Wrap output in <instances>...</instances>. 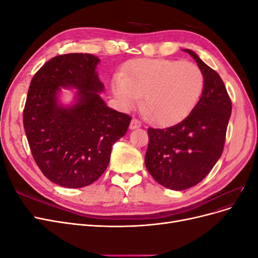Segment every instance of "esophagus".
Masks as SVG:
<instances>
[{
    "mask_svg": "<svg viewBox=\"0 0 258 258\" xmlns=\"http://www.w3.org/2000/svg\"><path fill=\"white\" fill-rule=\"evenodd\" d=\"M139 127H141V121H139L136 118L132 119L130 122V129H137Z\"/></svg>",
    "mask_w": 258,
    "mask_h": 258,
    "instance_id": "1",
    "label": "esophagus"
}]
</instances>
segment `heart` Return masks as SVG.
Wrapping results in <instances>:
<instances>
[{"label":"heart","instance_id":"b5f03b06","mask_svg":"<svg viewBox=\"0 0 258 258\" xmlns=\"http://www.w3.org/2000/svg\"><path fill=\"white\" fill-rule=\"evenodd\" d=\"M204 74L189 61L138 59L115 76L113 92L126 108L143 96L142 108L159 124H172L188 115L204 89Z\"/></svg>","mask_w":258,"mask_h":258}]
</instances>
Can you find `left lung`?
I'll use <instances>...</instances> for the list:
<instances>
[{"mask_svg":"<svg viewBox=\"0 0 258 258\" xmlns=\"http://www.w3.org/2000/svg\"><path fill=\"white\" fill-rule=\"evenodd\" d=\"M204 74V90L190 114L172 127L148 128L145 166L160 185L184 190L204 179L224 150L231 100L221 76L189 49Z\"/></svg>","mask_w":258,"mask_h":258,"instance_id":"obj_1","label":"left lung"}]
</instances>
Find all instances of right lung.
I'll list each match as a JSON object with an SVG mask.
<instances>
[{
  "instance_id": "1",
  "label": "right lung",
  "mask_w": 258,
  "mask_h": 258,
  "mask_svg": "<svg viewBox=\"0 0 258 258\" xmlns=\"http://www.w3.org/2000/svg\"><path fill=\"white\" fill-rule=\"evenodd\" d=\"M90 53L53 57L31 81L23 127L31 153L49 181L68 188L96 182L110 162L113 144L128 130L131 117L106 106ZM75 88L76 102H57L60 87Z\"/></svg>"
}]
</instances>
